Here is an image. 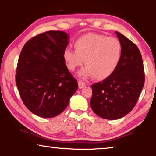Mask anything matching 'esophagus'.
<instances>
[{"mask_svg": "<svg viewBox=\"0 0 156 156\" xmlns=\"http://www.w3.org/2000/svg\"><path fill=\"white\" fill-rule=\"evenodd\" d=\"M78 84H79V88L82 89L83 87L86 86V84L84 82H82V80H79L78 81Z\"/></svg>", "mask_w": 156, "mask_h": 156, "instance_id": "34e87169", "label": "esophagus"}]
</instances>
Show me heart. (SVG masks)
<instances>
[{
  "label": "heart",
  "mask_w": 156,
  "mask_h": 156,
  "mask_svg": "<svg viewBox=\"0 0 156 156\" xmlns=\"http://www.w3.org/2000/svg\"><path fill=\"white\" fill-rule=\"evenodd\" d=\"M75 50L67 48L63 58L70 71L84 62L87 66L79 72L83 77L94 76L97 80H106L116 71L122 56V45L118 39L104 35L88 33L74 42Z\"/></svg>",
  "instance_id": "1"
}]
</instances>
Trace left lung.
Instances as JSON below:
<instances>
[{
  "label": "left lung",
  "mask_w": 156,
  "mask_h": 156,
  "mask_svg": "<svg viewBox=\"0 0 156 156\" xmlns=\"http://www.w3.org/2000/svg\"><path fill=\"white\" fill-rule=\"evenodd\" d=\"M122 45V56L114 74L91 85V109L98 116L116 120L126 116L136 106L144 87V68L138 47L116 31Z\"/></svg>",
  "instance_id": "8db88e82"
}]
</instances>
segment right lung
Returning <instances> with one entry per match:
<instances>
[{
	"instance_id": "1",
	"label": "right lung",
	"mask_w": 156,
	"mask_h": 156,
	"mask_svg": "<svg viewBox=\"0 0 156 156\" xmlns=\"http://www.w3.org/2000/svg\"><path fill=\"white\" fill-rule=\"evenodd\" d=\"M68 44L67 33L47 31L29 40L20 52L17 87L25 106L40 117L60 114L78 89L63 58Z\"/></svg>"
}]
</instances>
